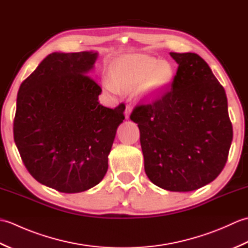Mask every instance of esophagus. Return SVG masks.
Segmentation results:
<instances>
[{"label": "esophagus", "mask_w": 248, "mask_h": 248, "mask_svg": "<svg viewBox=\"0 0 248 248\" xmlns=\"http://www.w3.org/2000/svg\"><path fill=\"white\" fill-rule=\"evenodd\" d=\"M132 112V108L130 107V105H127L125 107V110H124V116H125V119H129L130 118V114Z\"/></svg>", "instance_id": "1"}]
</instances>
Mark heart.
I'll use <instances>...</instances> for the list:
<instances>
[{"label":"heart","instance_id":"heart-1","mask_svg":"<svg viewBox=\"0 0 248 248\" xmlns=\"http://www.w3.org/2000/svg\"><path fill=\"white\" fill-rule=\"evenodd\" d=\"M110 75L112 80H104V86L108 92L130 91L140 85V96L151 98L161 93L172 82L175 68L167 61L135 54L116 62L110 69Z\"/></svg>","mask_w":248,"mask_h":248}]
</instances>
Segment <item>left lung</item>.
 <instances>
[{
    "label": "left lung",
    "instance_id": "8db88e82",
    "mask_svg": "<svg viewBox=\"0 0 248 248\" xmlns=\"http://www.w3.org/2000/svg\"><path fill=\"white\" fill-rule=\"evenodd\" d=\"M178 70L171 87L149 104L135 107L145 171L171 192L207 186L227 162L232 141L224 87L196 53H175Z\"/></svg>",
    "mask_w": 248,
    "mask_h": 248
}]
</instances>
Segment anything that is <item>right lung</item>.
<instances>
[{"label": "right lung", "instance_id": "obj_1", "mask_svg": "<svg viewBox=\"0 0 248 248\" xmlns=\"http://www.w3.org/2000/svg\"><path fill=\"white\" fill-rule=\"evenodd\" d=\"M97 52H54L21 84L14 140L26 170L62 193L87 191L108 171V156L124 107L98 101L92 77Z\"/></svg>", "mask_w": 248, "mask_h": 248}]
</instances>
